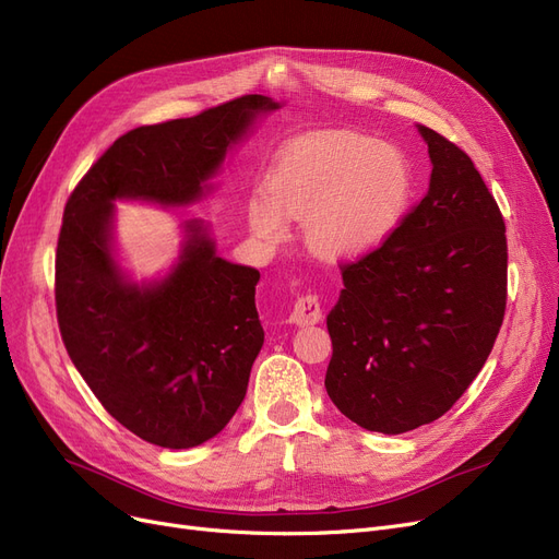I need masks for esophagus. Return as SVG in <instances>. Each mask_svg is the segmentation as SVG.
Instances as JSON below:
<instances>
[{
	"instance_id": "34e87169",
	"label": "esophagus",
	"mask_w": 559,
	"mask_h": 559,
	"mask_svg": "<svg viewBox=\"0 0 559 559\" xmlns=\"http://www.w3.org/2000/svg\"><path fill=\"white\" fill-rule=\"evenodd\" d=\"M322 320V306H320V297L316 293H306L301 297H297L293 313H290V322L293 324H316Z\"/></svg>"
}]
</instances>
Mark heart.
<instances>
[{"instance_id":"obj_1","label":"heart","mask_w":559,"mask_h":559,"mask_svg":"<svg viewBox=\"0 0 559 559\" xmlns=\"http://www.w3.org/2000/svg\"><path fill=\"white\" fill-rule=\"evenodd\" d=\"M415 177L394 144L357 131H324L293 140L266 175V195L248 202V221L260 237L278 239L285 216L306 218L313 251L359 255L396 230Z\"/></svg>"}]
</instances>
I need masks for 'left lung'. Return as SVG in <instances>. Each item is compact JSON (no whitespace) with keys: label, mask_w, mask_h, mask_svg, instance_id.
I'll use <instances>...</instances> for the list:
<instances>
[{"label":"left lung","mask_w":559,"mask_h":559,"mask_svg":"<svg viewBox=\"0 0 559 559\" xmlns=\"http://www.w3.org/2000/svg\"><path fill=\"white\" fill-rule=\"evenodd\" d=\"M432 163L428 193L378 248L341 262L326 316L324 386L366 430L440 419L484 368L507 308L504 218L472 158L419 127Z\"/></svg>","instance_id":"8db88e82"}]
</instances>
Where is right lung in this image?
Returning a JSON list of instances; mask_svg holds the SVG:
<instances>
[{
  "label": "right lung",
  "mask_w": 559,
  "mask_h": 559,
  "mask_svg": "<svg viewBox=\"0 0 559 559\" xmlns=\"http://www.w3.org/2000/svg\"><path fill=\"white\" fill-rule=\"evenodd\" d=\"M278 108L246 94L195 117L117 138L64 206L55 258V306L67 353L98 403L144 442L189 449L233 419L264 343L260 272L214 253L204 225L173 274L138 287L110 253L115 198L189 204L255 115Z\"/></svg>",
  "instance_id": "obj_1"
}]
</instances>
